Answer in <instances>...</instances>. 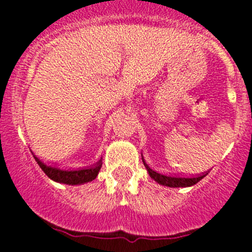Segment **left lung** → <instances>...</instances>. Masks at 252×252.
Here are the masks:
<instances>
[{
  "label": "left lung",
  "mask_w": 252,
  "mask_h": 252,
  "mask_svg": "<svg viewBox=\"0 0 252 252\" xmlns=\"http://www.w3.org/2000/svg\"><path fill=\"white\" fill-rule=\"evenodd\" d=\"M144 161V160H142ZM144 165L146 166L148 169L149 174L150 177L153 178L155 182H158L161 186H166V187H173V188H179V187H190L197 184L198 182L201 179H203L207 174L203 175H198V177H193V178H182V177H170V175H164L160 174V173H157L155 170L149 168V165L144 161Z\"/></svg>",
  "instance_id": "1"
}]
</instances>
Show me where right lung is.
<instances>
[{
    "label": "right lung",
    "mask_w": 252,
    "mask_h": 252,
    "mask_svg": "<svg viewBox=\"0 0 252 252\" xmlns=\"http://www.w3.org/2000/svg\"><path fill=\"white\" fill-rule=\"evenodd\" d=\"M35 160H36L37 164L40 165V168L43 169L44 173H45L50 179L55 180L58 183L72 184V186L87 183V182H91V180L95 179V177L98 175V171L102 166V162L101 160H99V162H97V165L92 166V168L78 169V170H60V169L46 166L45 164H43L36 157H35Z\"/></svg>",
    "instance_id": "obj_1"
}]
</instances>
